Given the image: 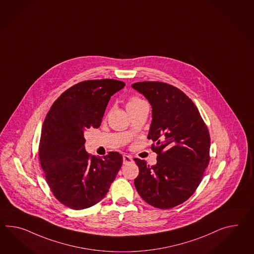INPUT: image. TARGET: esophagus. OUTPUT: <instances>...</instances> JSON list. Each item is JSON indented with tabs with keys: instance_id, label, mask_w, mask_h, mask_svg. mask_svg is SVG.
I'll list each match as a JSON object with an SVG mask.
<instances>
[{
	"instance_id": "1",
	"label": "esophagus",
	"mask_w": 254,
	"mask_h": 254,
	"mask_svg": "<svg viewBox=\"0 0 254 254\" xmlns=\"http://www.w3.org/2000/svg\"><path fill=\"white\" fill-rule=\"evenodd\" d=\"M132 162H133V159H132L131 156H129V155H124L123 156V163L125 165H127V164H130Z\"/></svg>"
}]
</instances>
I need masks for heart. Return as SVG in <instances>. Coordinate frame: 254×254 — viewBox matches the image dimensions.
Segmentation results:
<instances>
[{"instance_id": "obj_1", "label": "heart", "mask_w": 254, "mask_h": 254, "mask_svg": "<svg viewBox=\"0 0 254 254\" xmlns=\"http://www.w3.org/2000/svg\"><path fill=\"white\" fill-rule=\"evenodd\" d=\"M143 104H146V103L143 100L140 99V98H138V97H132V98H130L128 100V102L127 104V109L130 110V109L137 107V106L143 105Z\"/></svg>"}]
</instances>
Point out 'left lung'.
Listing matches in <instances>:
<instances>
[{
	"instance_id": "1",
	"label": "left lung",
	"mask_w": 254,
	"mask_h": 254,
	"mask_svg": "<svg viewBox=\"0 0 254 254\" xmlns=\"http://www.w3.org/2000/svg\"><path fill=\"white\" fill-rule=\"evenodd\" d=\"M132 88L152 108L148 138L157 163L134 159L139 169L134 184L148 204L161 209L184 203L196 190L209 162L210 136L196 106L178 88L160 81H141Z\"/></svg>"
}]
</instances>
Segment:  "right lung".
Instances as JSON below:
<instances>
[{
	"label": "right lung",
	"instance_id": "obj_1",
	"mask_svg": "<svg viewBox=\"0 0 254 254\" xmlns=\"http://www.w3.org/2000/svg\"><path fill=\"white\" fill-rule=\"evenodd\" d=\"M123 81H84L68 88L51 105L44 120L39 160L55 197L80 210L100 202L108 192L123 163L116 151L100 159L87 153L84 132L99 127L112 95Z\"/></svg>",
	"mask_w": 254,
	"mask_h": 254
}]
</instances>
